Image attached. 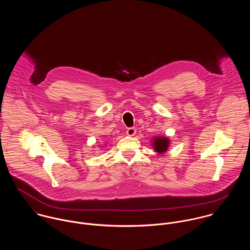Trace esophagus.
I'll return each mask as SVG.
<instances>
[{
    "mask_svg": "<svg viewBox=\"0 0 250 250\" xmlns=\"http://www.w3.org/2000/svg\"><path fill=\"white\" fill-rule=\"evenodd\" d=\"M126 134L128 136H134L136 134V128L135 127H129L126 130Z\"/></svg>",
    "mask_w": 250,
    "mask_h": 250,
    "instance_id": "esophagus-1",
    "label": "esophagus"
}]
</instances>
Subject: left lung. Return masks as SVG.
Segmentation results:
<instances>
[{
    "mask_svg": "<svg viewBox=\"0 0 250 250\" xmlns=\"http://www.w3.org/2000/svg\"><path fill=\"white\" fill-rule=\"evenodd\" d=\"M168 144H169L168 139L166 137H158V138H154L152 146H153V148L156 150V152L163 153L167 149Z\"/></svg>",
    "mask_w": 250,
    "mask_h": 250,
    "instance_id": "1",
    "label": "left lung"
}]
</instances>
